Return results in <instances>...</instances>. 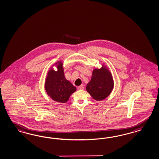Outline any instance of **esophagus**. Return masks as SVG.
I'll use <instances>...</instances> for the list:
<instances>
[{"mask_svg": "<svg viewBox=\"0 0 159 159\" xmlns=\"http://www.w3.org/2000/svg\"><path fill=\"white\" fill-rule=\"evenodd\" d=\"M83 89H84V87H83V85H80V86L77 87V89L78 90H83Z\"/></svg>", "mask_w": 159, "mask_h": 159, "instance_id": "34e87169", "label": "esophagus"}]
</instances>
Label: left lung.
Here are the masks:
<instances>
[{
  "instance_id": "8db88e82",
  "label": "left lung",
  "mask_w": 159,
  "mask_h": 159,
  "mask_svg": "<svg viewBox=\"0 0 159 159\" xmlns=\"http://www.w3.org/2000/svg\"><path fill=\"white\" fill-rule=\"evenodd\" d=\"M114 88V80L110 71L102 65L100 69H94L91 80L87 84L86 90L97 101L104 100Z\"/></svg>"
}]
</instances>
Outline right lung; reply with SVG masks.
<instances>
[{
  "mask_svg": "<svg viewBox=\"0 0 159 159\" xmlns=\"http://www.w3.org/2000/svg\"><path fill=\"white\" fill-rule=\"evenodd\" d=\"M55 65L58 70L55 71L52 68L49 70L45 82V89L53 101L65 103L71 94L76 92V88L65 77L62 62L59 61Z\"/></svg>",
  "mask_w": 159,
  "mask_h": 159,
  "instance_id": "right-lung-1",
  "label": "right lung"
}]
</instances>
